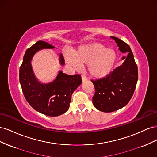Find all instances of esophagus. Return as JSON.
I'll return each instance as SVG.
<instances>
[{
  "label": "esophagus",
  "instance_id": "1",
  "mask_svg": "<svg viewBox=\"0 0 157 157\" xmlns=\"http://www.w3.org/2000/svg\"><path fill=\"white\" fill-rule=\"evenodd\" d=\"M82 82H85L87 80V78L85 77L84 75H82Z\"/></svg>",
  "mask_w": 157,
  "mask_h": 157
}]
</instances>
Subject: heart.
<instances>
[{
    "label": "heart",
    "instance_id": "obj_1",
    "mask_svg": "<svg viewBox=\"0 0 157 157\" xmlns=\"http://www.w3.org/2000/svg\"><path fill=\"white\" fill-rule=\"evenodd\" d=\"M67 62L74 67L80 63L87 64L88 73L94 78H102L109 74L116 62L117 55L112 49L98 43L82 46L75 51L73 56L66 53Z\"/></svg>",
    "mask_w": 157,
    "mask_h": 157
}]
</instances>
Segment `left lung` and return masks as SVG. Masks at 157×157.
Wrapping results in <instances>:
<instances>
[{
  "mask_svg": "<svg viewBox=\"0 0 157 157\" xmlns=\"http://www.w3.org/2000/svg\"><path fill=\"white\" fill-rule=\"evenodd\" d=\"M119 50L128 54L123 63L105 77L91 80L95 88L92 103L98 110L110 113L126 105L134 93L138 79L137 66L130 47L125 42L112 36Z\"/></svg>",
  "mask_w": 157,
  "mask_h": 157,
  "instance_id": "left-lung-1",
  "label": "left lung"
}]
</instances>
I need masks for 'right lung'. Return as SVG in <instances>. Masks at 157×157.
<instances>
[{"label":"right lung","instance_id":"obj_1","mask_svg":"<svg viewBox=\"0 0 157 157\" xmlns=\"http://www.w3.org/2000/svg\"><path fill=\"white\" fill-rule=\"evenodd\" d=\"M53 48L39 40L26 50L20 68V82L25 99L33 109L45 115L57 117L68 110L72 94L82 83V78L78 74L69 75L59 71L53 82L42 84L37 81L31 65L33 56L39 50ZM60 60L65 63L62 55Z\"/></svg>","mask_w":157,"mask_h":157}]
</instances>
